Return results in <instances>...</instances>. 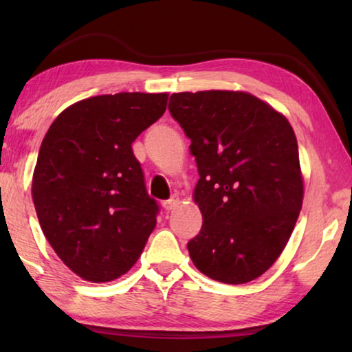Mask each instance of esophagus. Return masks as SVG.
<instances>
[{
  "instance_id": "obj_1",
  "label": "esophagus",
  "mask_w": 352,
  "mask_h": 352,
  "mask_svg": "<svg viewBox=\"0 0 352 352\" xmlns=\"http://www.w3.org/2000/svg\"><path fill=\"white\" fill-rule=\"evenodd\" d=\"M177 205H179V197H177V195H173L170 200H165V201H163V208H165L166 211L175 210Z\"/></svg>"
}]
</instances>
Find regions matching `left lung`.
I'll use <instances>...</instances> for the list:
<instances>
[{"instance_id":"left-lung-1","label":"left lung","mask_w":352,"mask_h":352,"mask_svg":"<svg viewBox=\"0 0 352 352\" xmlns=\"http://www.w3.org/2000/svg\"><path fill=\"white\" fill-rule=\"evenodd\" d=\"M171 117L190 139L204 216L187 250L213 280L247 283L276 263L302 205L296 136L271 105L240 91L171 94Z\"/></svg>"}]
</instances>
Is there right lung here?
I'll return each instance as SVG.
<instances>
[{"instance_id":"add662e5","label":"right lung","mask_w":352,"mask_h":352,"mask_svg":"<svg viewBox=\"0 0 352 352\" xmlns=\"http://www.w3.org/2000/svg\"><path fill=\"white\" fill-rule=\"evenodd\" d=\"M166 100V93L94 96L65 109L43 139L32 184L38 221L85 280L128 272L155 229L160 208L131 144L165 113Z\"/></svg>"}]
</instances>
